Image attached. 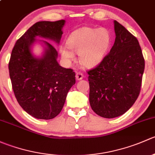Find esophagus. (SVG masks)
I'll list each match as a JSON object with an SVG mask.
<instances>
[{"label": "esophagus", "mask_w": 155, "mask_h": 155, "mask_svg": "<svg viewBox=\"0 0 155 155\" xmlns=\"http://www.w3.org/2000/svg\"><path fill=\"white\" fill-rule=\"evenodd\" d=\"M76 79H77V80H81V79H83V77H84L83 73H81V72H76Z\"/></svg>", "instance_id": "obj_1"}]
</instances>
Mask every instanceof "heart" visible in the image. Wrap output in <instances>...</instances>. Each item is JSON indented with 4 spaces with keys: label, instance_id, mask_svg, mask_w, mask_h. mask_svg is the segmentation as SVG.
I'll return each instance as SVG.
<instances>
[{
    "label": "heart",
    "instance_id": "obj_1",
    "mask_svg": "<svg viewBox=\"0 0 155 155\" xmlns=\"http://www.w3.org/2000/svg\"><path fill=\"white\" fill-rule=\"evenodd\" d=\"M110 43V37L105 28H83L73 31L69 37L68 45L60 47L63 58L71 61L75 53L79 54V61L83 66L93 68L104 59Z\"/></svg>",
    "mask_w": 155,
    "mask_h": 155
}]
</instances>
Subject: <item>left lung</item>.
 <instances>
[{"instance_id":"1","label":"left lung","mask_w":155,"mask_h":155,"mask_svg":"<svg viewBox=\"0 0 155 155\" xmlns=\"http://www.w3.org/2000/svg\"><path fill=\"white\" fill-rule=\"evenodd\" d=\"M115 40L110 51L87 71L89 102L98 115L112 118L125 113L140 93L145 59L138 40L115 21Z\"/></svg>"}]
</instances>
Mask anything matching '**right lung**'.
Returning a JSON list of instances; mask_svg holds the SVG:
<instances>
[{
  "mask_svg": "<svg viewBox=\"0 0 155 155\" xmlns=\"http://www.w3.org/2000/svg\"><path fill=\"white\" fill-rule=\"evenodd\" d=\"M64 22L58 20L35 23L17 40L11 53L9 72L14 94L21 108L38 119L57 116L69 90L76 83L73 70L58 64V51L52 45L44 41L46 48L41 58H34L31 51L37 36L59 43Z\"/></svg>",
  "mask_w": 155,
  "mask_h": 155,
  "instance_id": "obj_1",
  "label": "right lung"
}]
</instances>
